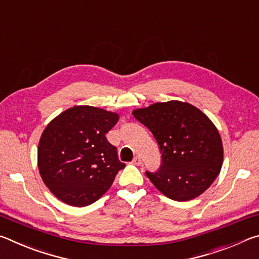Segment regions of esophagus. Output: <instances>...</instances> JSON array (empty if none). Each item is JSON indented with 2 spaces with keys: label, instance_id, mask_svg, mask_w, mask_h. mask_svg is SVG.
<instances>
[{
  "label": "esophagus",
  "instance_id": "1",
  "mask_svg": "<svg viewBox=\"0 0 259 259\" xmlns=\"http://www.w3.org/2000/svg\"><path fill=\"white\" fill-rule=\"evenodd\" d=\"M133 164H135V165L142 164V160H140L139 156H136V157H135V159L133 160Z\"/></svg>",
  "mask_w": 259,
  "mask_h": 259
}]
</instances>
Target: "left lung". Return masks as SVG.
Listing matches in <instances>:
<instances>
[{"mask_svg": "<svg viewBox=\"0 0 259 259\" xmlns=\"http://www.w3.org/2000/svg\"><path fill=\"white\" fill-rule=\"evenodd\" d=\"M133 115L160 147V169L146 176L162 194L183 202L208 190L221 172L224 148L217 128L202 111L170 100L135 109Z\"/></svg>", "mask_w": 259, "mask_h": 259, "instance_id": "1", "label": "left lung"}]
</instances>
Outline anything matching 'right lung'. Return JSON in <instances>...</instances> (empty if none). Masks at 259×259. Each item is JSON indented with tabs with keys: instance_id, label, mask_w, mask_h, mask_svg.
Segmentation results:
<instances>
[{
	"instance_id": "right-lung-1",
	"label": "right lung",
	"mask_w": 259,
	"mask_h": 259,
	"mask_svg": "<svg viewBox=\"0 0 259 259\" xmlns=\"http://www.w3.org/2000/svg\"><path fill=\"white\" fill-rule=\"evenodd\" d=\"M117 121V113L81 105L49 122L38 142L37 165L56 198L85 207L107 192L125 166L105 137Z\"/></svg>"
}]
</instances>
